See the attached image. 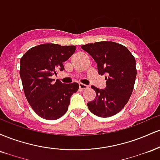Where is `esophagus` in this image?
<instances>
[{"label":"esophagus","instance_id":"obj_1","mask_svg":"<svg viewBox=\"0 0 160 160\" xmlns=\"http://www.w3.org/2000/svg\"><path fill=\"white\" fill-rule=\"evenodd\" d=\"M79 87H80V89L82 90V89H88L89 88V86L87 85H86V84H83V83H79Z\"/></svg>","mask_w":160,"mask_h":160}]
</instances>
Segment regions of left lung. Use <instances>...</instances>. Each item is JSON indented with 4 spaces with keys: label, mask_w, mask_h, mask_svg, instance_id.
<instances>
[{
    "label": "left lung",
    "mask_w": 160,
    "mask_h": 160,
    "mask_svg": "<svg viewBox=\"0 0 160 160\" xmlns=\"http://www.w3.org/2000/svg\"><path fill=\"white\" fill-rule=\"evenodd\" d=\"M81 48L96 62L98 74L107 75L105 89L91 86L96 96L87 103L89 111L103 118L117 114L132 93L137 74L135 57L123 45L112 41L87 43Z\"/></svg>",
    "instance_id": "left-lung-1"
}]
</instances>
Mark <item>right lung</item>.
I'll return each instance as SVG.
<instances>
[{"mask_svg": "<svg viewBox=\"0 0 160 160\" xmlns=\"http://www.w3.org/2000/svg\"><path fill=\"white\" fill-rule=\"evenodd\" d=\"M75 46L43 43L32 47L20 59V78L29 104L41 118L54 120L67 112L78 82L64 84L52 79L58 71H65L63 62L74 54Z\"/></svg>", "mask_w": 160, "mask_h": 160, "instance_id": "1", "label": "right lung"}]
</instances>
